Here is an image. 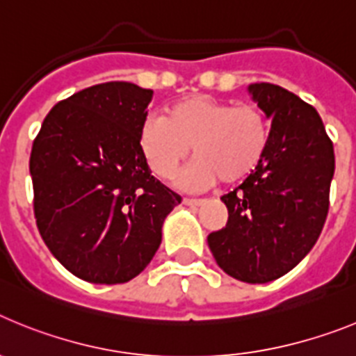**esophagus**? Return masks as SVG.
Masks as SVG:
<instances>
[{
  "label": "esophagus",
  "mask_w": 356,
  "mask_h": 356,
  "mask_svg": "<svg viewBox=\"0 0 356 356\" xmlns=\"http://www.w3.org/2000/svg\"><path fill=\"white\" fill-rule=\"evenodd\" d=\"M184 205L203 207V205H205V200H194V197H184Z\"/></svg>",
  "instance_id": "obj_1"
}]
</instances>
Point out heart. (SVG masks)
<instances>
[{"mask_svg":"<svg viewBox=\"0 0 356 356\" xmlns=\"http://www.w3.org/2000/svg\"><path fill=\"white\" fill-rule=\"evenodd\" d=\"M269 146V122L254 105H235L197 94L169 106L165 119L149 114L139 128V149L156 178H171L193 147L197 155L181 171L187 191L238 184L260 165Z\"/></svg>","mask_w":356,"mask_h":356,"instance_id":"obj_1","label":"heart"}]
</instances>
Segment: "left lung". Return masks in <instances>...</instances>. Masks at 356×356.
<instances>
[{
  "mask_svg": "<svg viewBox=\"0 0 356 356\" xmlns=\"http://www.w3.org/2000/svg\"><path fill=\"white\" fill-rule=\"evenodd\" d=\"M273 119L260 165L221 201L228 222L209 235L217 266L246 284H267L294 269L314 248L330 207L333 144L317 110L273 83L250 85Z\"/></svg>",
  "mask_w": 356,
  "mask_h": 356,
  "instance_id": "1",
  "label": "left lung"
}]
</instances>
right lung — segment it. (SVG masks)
<instances>
[{
	"mask_svg": "<svg viewBox=\"0 0 356 356\" xmlns=\"http://www.w3.org/2000/svg\"><path fill=\"white\" fill-rule=\"evenodd\" d=\"M153 90L92 85L56 103L30 155L33 212L58 262L90 284H124L146 269L163 219L181 201L151 176L139 128Z\"/></svg>",
	"mask_w": 356,
	"mask_h": 356,
	"instance_id": "right-lung-1",
	"label": "right lung"
}]
</instances>
